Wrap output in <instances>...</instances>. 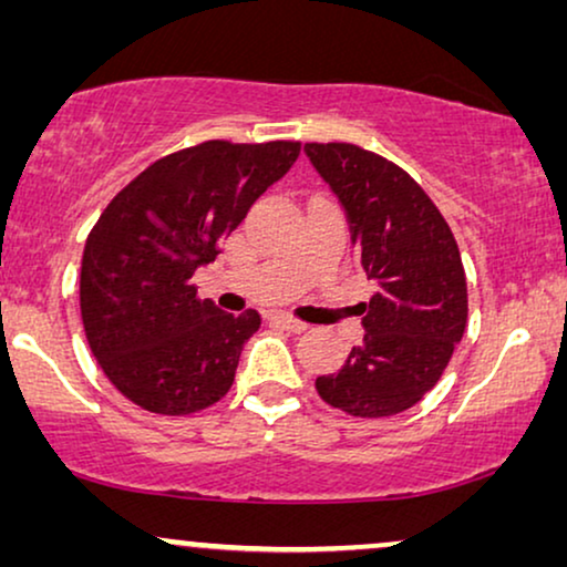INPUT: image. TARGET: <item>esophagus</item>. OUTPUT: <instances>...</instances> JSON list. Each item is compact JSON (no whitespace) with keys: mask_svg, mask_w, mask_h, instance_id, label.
<instances>
[{"mask_svg":"<svg viewBox=\"0 0 567 567\" xmlns=\"http://www.w3.org/2000/svg\"><path fill=\"white\" fill-rule=\"evenodd\" d=\"M274 322L281 324V328L289 330V332H305L307 330V324L301 320H293L291 315H274Z\"/></svg>","mask_w":567,"mask_h":567,"instance_id":"1","label":"esophagus"}]
</instances>
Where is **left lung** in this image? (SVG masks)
<instances>
[{"label": "left lung", "instance_id": "8db88e82", "mask_svg": "<svg viewBox=\"0 0 567 567\" xmlns=\"http://www.w3.org/2000/svg\"><path fill=\"white\" fill-rule=\"evenodd\" d=\"M305 152L343 206L361 270L377 286L361 305L363 343L315 386L348 415H398L436 386L464 336L460 247L433 200L394 162L355 144H305Z\"/></svg>", "mask_w": 567, "mask_h": 567}]
</instances>
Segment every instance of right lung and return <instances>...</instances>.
<instances>
[{"instance_id":"1","label":"right lung","mask_w":567,"mask_h":567,"mask_svg":"<svg viewBox=\"0 0 567 567\" xmlns=\"http://www.w3.org/2000/svg\"><path fill=\"white\" fill-rule=\"evenodd\" d=\"M299 152V142H204L154 162L100 214L82 255L84 336L134 405L190 415L229 392L260 315L198 299L193 274Z\"/></svg>"}]
</instances>
